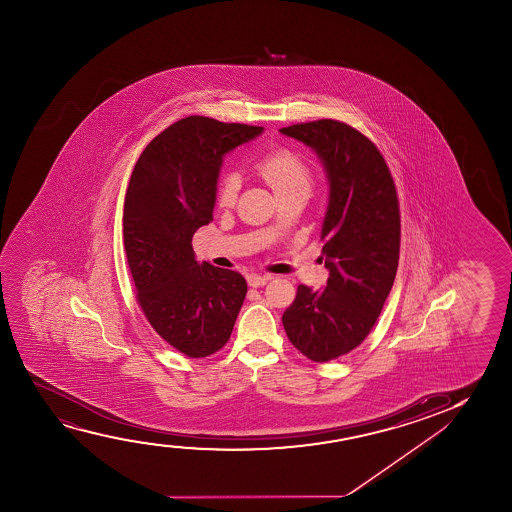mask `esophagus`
I'll return each mask as SVG.
<instances>
[{"label": "esophagus", "mask_w": 512, "mask_h": 512, "mask_svg": "<svg viewBox=\"0 0 512 512\" xmlns=\"http://www.w3.org/2000/svg\"><path fill=\"white\" fill-rule=\"evenodd\" d=\"M269 280H273V276H271V274H264V276H260V274H252V276H248V285L253 288L264 287Z\"/></svg>", "instance_id": "34e87169"}]
</instances>
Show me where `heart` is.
I'll return each mask as SVG.
<instances>
[{
  "label": "heart",
  "instance_id": "heart-1",
  "mask_svg": "<svg viewBox=\"0 0 512 512\" xmlns=\"http://www.w3.org/2000/svg\"><path fill=\"white\" fill-rule=\"evenodd\" d=\"M255 169L264 180H266L271 189L276 192V196L281 197L288 192L295 190H306L308 192L311 185V169L308 162L302 159L301 155L290 150V148H276L273 152L260 157ZM239 176L236 173H224L218 180L217 192H215V203L220 208H231L238 199Z\"/></svg>",
  "mask_w": 512,
  "mask_h": 512
}]
</instances>
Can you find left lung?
<instances>
[{
    "instance_id": "left-lung-1",
    "label": "left lung",
    "mask_w": 512,
    "mask_h": 512,
    "mask_svg": "<svg viewBox=\"0 0 512 512\" xmlns=\"http://www.w3.org/2000/svg\"><path fill=\"white\" fill-rule=\"evenodd\" d=\"M322 159L329 208L322 227L327 287H297L283 327L290 343L313 362L355 350L369 336L399 266L400 210L392 173L365 134L332 119L283 127Z\"/></svg>"
}]
</instances>
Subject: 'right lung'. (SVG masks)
I'll list each match as a JSON object with an SVG mask.
<instances>
[{
    "mask_svg": "<svg viewBox=\"0 0 512 512\" xmlns=\"http://www.w3.org/2000/svg\"><path fill=\"white\" fill-rule=\"evenodd\" d=\"M260 133L190 115L148 143L127 185L124 246L136 301L152 329L190 358L224 348L245 301V278L197 264L192 236L213 220L222 157Z\"/></svg>",
    "mask_w": 512,
    "mask_h": 512,
    "instance_id": "1",
    "label": "right lung"
}]
</instances>
